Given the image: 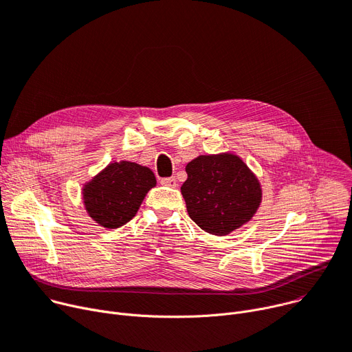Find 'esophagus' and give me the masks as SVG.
I'll use <instances>...</instances> for the list:
<instances>
[{
	"label": "esophagus",
	"mask_w": 352,
	"mask_h": 352,
	"mask_svg": "<svg viewBox=\"0 0 352 352\" xmlns=\"http://www.w3.org/2000/svg\"><path fill=\"white\" fill-rule=\"evenodd\" d=\"M161 184L166 185V186H171V188H175V186L178 185L177 179L174 177H168V178H162L161 179Z\"/></svg>",
	"instance_id": "34e87169"
}]
</instances>
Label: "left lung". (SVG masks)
Here are the masks:
<instances>
[{
  "mask_svg": "<svg viewBox=\"0 0 352 352\" xmlns=\"http://www.w3.org/2000/svg\"><path fill=\"white\" fill-rule=\"evenodd\" d=\"M181 186L190 218L210 235L225 236L248 223L262 202L257 177L233 153L198 155Z\"/></svg>",
  "mask_w": 352,
  "mask_h": 352,
  "instance_id": "left-lung-1",
  "label": "left lung"
}]
</instances>
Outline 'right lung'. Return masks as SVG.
I'll return each mask as SVG.
<instances>
[{
    "label": "right lung",
    "instance_id": "1",
    "mask_svg": "<svg viewBox=\"0 0 352 352\" xmlns=\"http://www.w3.org/2000/svg\"><path fill=\"white\" fill-rule=\"evenodd\" d=\"M155 184L154 173L148 167L130 161H114L85 182L83 205L87 215L100 226L120 228L135 217Z\"/></svg>",
    "mask_w": 352,
    "mask_h": 352
}]
</instances>
